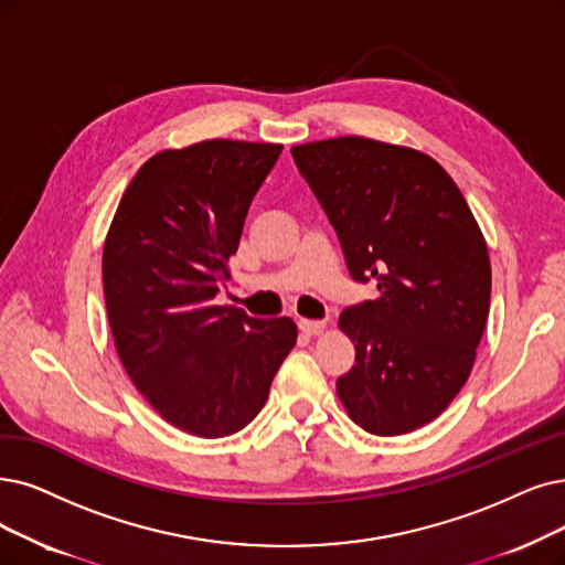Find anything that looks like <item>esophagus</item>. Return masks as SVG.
Masks as SVG:
<instances>
[{
	"mask_svg": "<svg viewBox=\"0 0 565 565\" xmlns=\"http://www.w3.org/2000/svg\"><path fill=\"white\" fill-rule=\"evenodd\" d=\"M299 329L306 335H320L324 331V322H315V320H299Z\"/></svg>",
	"mask_w": 565,
	"mask_h": 565,
	"instance_id": "1",
	"label": "esophagus"
}]
</instances>
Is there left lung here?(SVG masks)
Segmentation results:
<instances>
[{
    "mask_svg": "<svg viewBox=\"0 0 565 565\" xmlns=\"http://www.w3.org/2000/svg\"><path fill=\"white\" fill-rule=\"evenodd\" d=\"M291 157L352 280L377 285V299L338 320L356 350L338 398L369 434L415 431L461 392L482 341L491 266L478 222L447 171L413 148L341 137Z\"/></svg>",
    "mask_w": 565,
    "mask_h": 565,
    "instance_id": "left-lung-1",
    "label": "left lung"
}]
</instances>
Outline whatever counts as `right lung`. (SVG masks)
I'll list each match as a JSON object with an SVG mask.
<instances>
[{"label":"right lung","instance_id":"obj_1","mask_svg":"<svg viewBox=\"0 0 565 565\" xmlns=\"http://www.w3.org/2000/svg\"><path fill=\"white\" fill-rule=\"evenodd\" d=\"M282 146L201 141L164 150L125 190L104 243V297L122 366L169 424L241 431L297 343L289 318L215 306L253 196Z\"/></svg>","mask_w":565,"mask_h":565}]
</instances>
